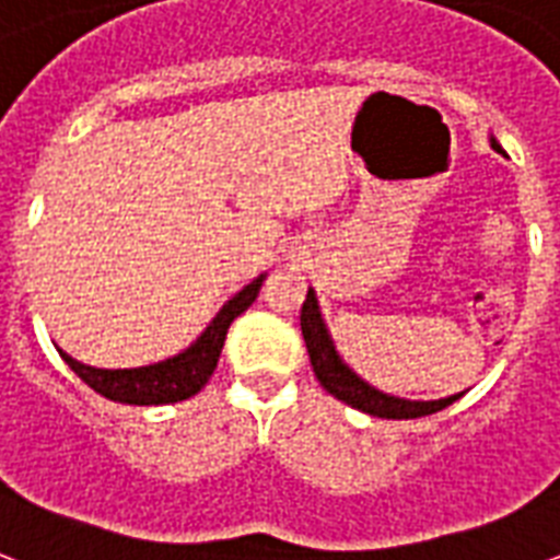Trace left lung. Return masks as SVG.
Wrapping results in <instances>:
<instances>
[{
  "label": "left lung",
  "instance_id": "obj_1",
  "mask_svg": "<svg viewBox=\"0 0 560 560\" xmlns=\"http://www.w3.org/2000/svg\"><path fill=\"white\" fill-rule=\"evenodd\" d=\"M493 149L502 152L497 140H493ZM299 326H302V337H305V347H308V358L311 366H314V375H317V382L326 387L328 394L337 396L340 402L352 405L358 411L373 413V417H384V420H417V417H429V413L443 411L446 405H452L460 396L458 394L450 396V399H438V402H408V399H396V396L382 394V390H375V387H370L366 382H361V378L340 361L335 347H331L326 326H323V317H319L314 290H308V296L302 302Z\"/></svg>",
  "mask_w": 560,
  "mask_h": 560
}]
</instances>
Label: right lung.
Masks as SVG:
<instances>
[{
  "mask_svg": "<svg viewBox=\"0 0 560 560\" xmlns=\"http://www.w3.org/2000/svg\"><path fill=\"white\" fill-rule=\"evenodd\" d=\"M261 281L264 279H255L237 296L229 299V305L217 314V319L194 347L182 352V355L170 358V361L140 366V370H96V366L79 364L67 352H61V358L70 364V370L79 375L81 382L93 387L105 399H110V402L170 405L190 399V396L202 390L213 370H217V361H220V352H223L225 343V331L232 326V319L241 317L243 311L255 302L258 290H261Z\"/></svg>",
  "mask_w": 560,
  "mask_h": 560,
  "instance_id": "obj_1",
  "label": "right lung"
}]
</instances>
